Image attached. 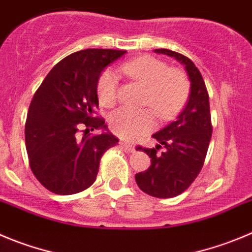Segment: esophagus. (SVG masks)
<instances>
[{
    "label": "esophagus",
    "mask_w": 252,
    "mask_h": 252,
    "mask_svg": "<svg viewBox=\"0 0 252 252\" xmlns=\"http://www.w3.org/2000/svg\"><path fill=\"white\" fill-rule=\"evenodd\" d=\"M121 145L124 148V149L128 150V152H134V149H135V147H134V144H131V143L126 142V140H121Z\"/></svg>",
    "instance_id": "1"
}]
</instances>
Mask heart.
<instances>
[{
    "label": "heart",
    "instance_id": "b5f03b06",
    "mask_svg": "<svg viewBox=\"0 0 252 252\" xmlns=\"http://www.w3.org/2000/svg\"><path fill=\"white\" fill-rule=\"evenodd\" d=\"M121 70L147 87L144 103L149 104L160 119L173 118L189 97L190 83L187 76L182 70L169 68L160 60L145 56L123 63ZM118 88L117 73L112 69L104 70L97 84L100 104L112 107L117 102ZM109 126L121 137H138L154 126V115L149 109L121 108L110 114Z\"/></svg>",
    "mask_w": 252,
    "mask_h": 252
}]
</instances>
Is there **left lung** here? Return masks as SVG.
Returning <instances> with one entry per match:
<instances>
[{"label":"left lung","instance_id":"1","mask_svg":"<svg viewBox=\"0 0 252 252\" xmlns=\"http://www.w3.org/2000/svg\"><path fill=\"white\" fill-rule=\"evenodd\" d=\"M155 53L175 58L184 65L190 81L189 99L176 119L153 134L157 147L144 149L152 159L145 171L135 174L138 187L154 197L168 199L182 194L196 179L204 165L213 126L209 94L200 70L185 56L170 49ZM161 146L164 150L158 153ZM143 150V148L138 147Z\"/></svg>","mask_w":252,"mask_h":252}]
</instances>
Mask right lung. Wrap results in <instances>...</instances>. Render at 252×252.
Returning a JSON list of instances; mask_svg holds the SVG:
<instances>
[{
	"mask_svg": "<svg viewBox=\"0 0 252 252\" xmlns=\"http://www.w3.org/2000/svg\"><path fill=\"white\" fill-rule=\"evenodd\" d=\"M126 53H72L52 68L34 93L26 121V149L31 170L49 191L72 195L88 189L97 179L102 155L118 144L104 119L94 118V110L100 74ZM93 130L102 133L93 137L89 134Z\"/></svg>",
	"mask_w": 252,
	"mask_h": 252,
	"instance_id": "1",
	"label": "right lung"
}]
</instances>
